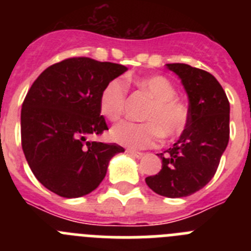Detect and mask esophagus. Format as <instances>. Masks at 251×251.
Instances as JSON below:
<instances>
[{
  "mask_svg": "<svg viewBox=\"0 0 251 251\" xmlns=\"http://www.w3.org/2000/svg\"><path fill=\"white\" fill-rule=\"evenodd\" d=\"M128 154H130L132 157H136V158H142V157L145 156L142 152H137V151H133V150H127Z\"/></svg>",
  "mask_w": 251,
  "mask_h": 251,
  "instance_id": "obj_1",
  "label": "esophagus"
}]
</instances>
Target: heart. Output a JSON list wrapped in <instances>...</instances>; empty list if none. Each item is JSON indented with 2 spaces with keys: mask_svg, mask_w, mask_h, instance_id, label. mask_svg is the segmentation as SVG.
<instances>
[{
  "mask_svg": "<svg viewBox=\"0 0 251 251\" xmlns=\"http://www.w3.org/2000/svg\"><path fill=\"white\" fill-rule=\"evenodd\" d=\"M137 85L145 90L153 104L145 115L147 123L122 121L112 128V138L119 145L133 150L156 146L162 134L172 138L182 133L188 119L187 108L176 100L177 92L168 79L161 75L137 79ZM127 97V83L122 77L112 79L104 85L99 97V110L109 121L121 118Z\"/></svg>",
  "mask_w": 251,
  "mask_h": 251,
  "instance_id": "obj_1",
  "label": "heart"
}]
</instances>
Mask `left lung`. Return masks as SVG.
Segmentation results:
<instances>
[{
  "label": "left lung",
  "mask_w": 251,
  "mask_h": 251,
  "mask_svg": "<svg viewBox=\"0 0 251 251\" xmlns=\"http://www.w3.org/2000/svg\"><path fill=\"white\" fill-rule=\"evenodd\" d=\"M188 97V119L174 146L157 156L158 174L146 178L161 196L177 199L201 190L216 172L229 143L230 104L216 77L187 64H167Z\"/></svg>",
  "instance_id": "1"
}]
</instances>
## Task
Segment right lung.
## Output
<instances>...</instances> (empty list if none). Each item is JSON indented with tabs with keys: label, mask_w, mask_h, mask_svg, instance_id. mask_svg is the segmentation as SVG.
<instances>
[{
	"label": "right lung",
	"mask_w": 251,
	"mask_h": 251,
	"mask_svg": "<svg viewBox=\"0 0 251 251\" xmlns=\"http://www.w3.org/2000/svg\"><path fill=\"white\" fill-rule=\"evenodd\" d=\"M127 70L121 64L72 57L49 66L31 85L21 110L22 150L48 190L66 199L90 194L110 159L124 152L115 143L88 137L108 129L99 97L108 81Z\"/></svg>",
	"instance_id": "right-lung-1"
}]
</instances>
